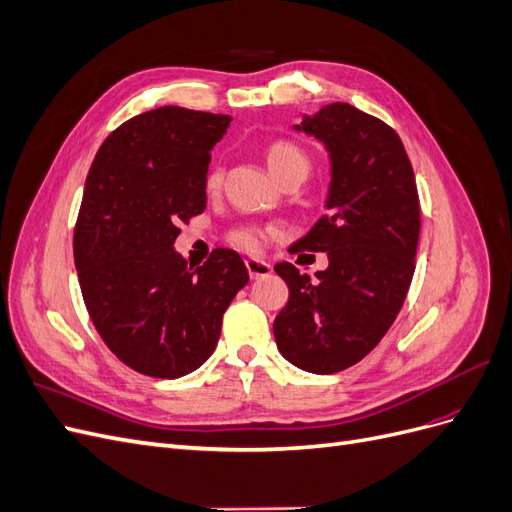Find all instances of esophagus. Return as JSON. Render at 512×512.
Wrapping results in <instances>:
<instances>
[{
	"mask_svg": "<svg viewBox=\"0 0 512 512\" xmlns=\"http://www.w3.org/2000/svg\"><path fill=\"white\" fill-rule=\"evenodd\" d=\"M245 267H247V273H250L252 280H258V277H267L271 273V265L265 260H258V258H250L245 260Z\"/></svg>",
	"mask_w": 512,
	"mask_h": 512,
	"instance_id": "1",
	"label": "esophagus"
}]
</instances>
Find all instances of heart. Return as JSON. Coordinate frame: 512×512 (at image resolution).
<instances>
[{
    "mask_svg": "<svg viewBox=\"0 0 512 512\" xmlns=\"http://www.w3.org/2000/svg\"><path fill=\"white\" fill-rule=\"evenodd\" d=\"M265 160L267 166L271 170V175L284 183H292V181H305L309 170H312V160H309L307 151L299 145L290 141V138H275L265 149ZM224 181V168L220 162H215L209 166L207 177H205V185L209 192L220 190V185ZM265 232L256 226H237L230 230V243H235L241 250H256L260 245Z\"/></svg>",
    "mask_w": 512,
    "mask_h": 512,
    "instance_id": "1",
    "label": "heart"
}]
</instances>
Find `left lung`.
<instances>
[{
  "mask_svg": "<svg viewBox=\"0 0 512 512\" xmlns=\"http://www.w3.org/2000/svg\"><path fill=\"white\" fill-rule=\"evenodd\" d=\"M331 156L329 213L290 247L327 252L318 280L290 262L275 265L290 297L273 322L286 359L312 374L359 363L391 329L414 275L421 203L397 132L374 115L335 102L305 117Z\"/></svg>",
  "mask_w": 512,
  "mask_h": 512,
  "instance_id": "1",
  "label": "left lung"
}]
</instances>
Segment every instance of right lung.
I'll return each instance as SVG.
<instances>
[{"mask_svg":"<svg viewBox=\"0 0 512 512\" xmlns=\"http://www.w3.org/2000/svg\"><path fill=\"white\" fill-rule=\"evenodd\" d=\"M228 115L162 106L121 123L96 153L74 226V265L96 331L121 363L175 380L218 346L222 318L250 282L237 252L200 267L175 252L179 224L207 207L211 149Z\"/></svg>","mask_w":512,"mask_h":512,"instance_id":"1","label":"right lung"}]
</instances>
